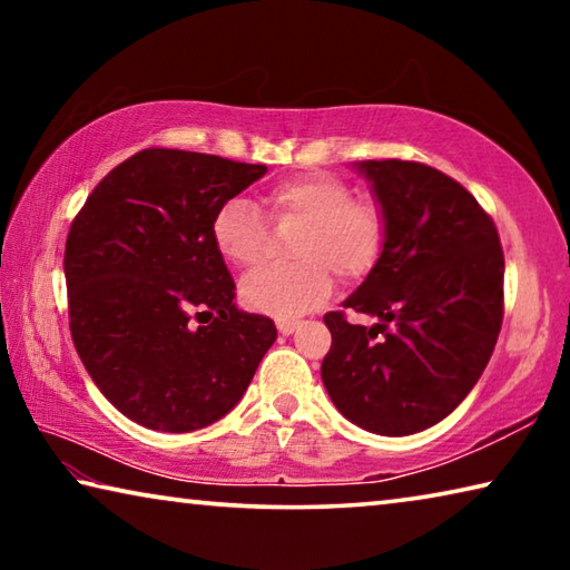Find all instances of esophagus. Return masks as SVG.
I'll return each mask as SVG.
<instances>
[{
  "mask_svg": "<svg viewBox=\"0 0 570 570\" xmlns=\"http://www.w3.org/2000/svg\"><path fill=\"white\" fill-rule=\"evenodd\" d=\"M296 324H298L296 320H278L276 322V330L286 336V334H292L296 330Z\"/></svg>",
  "mask_w": 570,
  "mask_h": 570,
  "instance_id": "34e87169",
  "label": "esophagus"
}]
</instances>
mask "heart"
<instances>
[{
  "mask_svg": "<svg viewBox=\"0 0 570 570\" xmlns=\"http://www.w3.org/2000/svg\"><path fill=\"white\" fill-rule=\"evenodd\" d=\"M276 220H298L292 266L256 268L240 282L244 304L262 314L292 320L322 304L336 274L344 282L366 276L380 262L387 218L372 198H354L344 180L312 173L276 183L266 193ZM210 236L236 266H256L266 254V220L250 198L234 196L218 206Z\"/></svg>",
  "mask_w": 570,
  "mask_h": 570,
  "instance_id": "b5f03b06",
  "label": "heart"
}]
</instances>
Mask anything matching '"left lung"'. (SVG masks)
Instances as JSON below:
<instances>
[{
	"mask_svg": "<svg viewBox=\"0 0 570 570\" xmlns=\"http://www.w3.org/2000/svg\"><path fill=\"white\" fill-rule=\"evenodd\" d=\"M387 218L380 262L330 312L322 380L346 420L374 435H414L475 387L503 324V248L493 218L445 173L412 160H362Z\"/></svg>",
	"mask_w": 570,
	"mask_h": 570,
	"instance_id": "obj_1",
	"label": "left lung"
}]
</instances>
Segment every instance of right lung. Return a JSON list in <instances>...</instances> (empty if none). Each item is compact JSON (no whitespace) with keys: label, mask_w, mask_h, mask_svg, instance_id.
I'll return each mask as SVG.
<instances>
[{"label":"right lung","mask_w":570,"mask_h":570,"mask_svg":"<svg viewBox=\"0 0 570 570\" xmlns=\"http://www.w3.org/2000/svg\"><path fill=\"white\" fill-rule=\"evenodd\" d=\"M266 173L206 153L148 148L105 176L65 244L70 332L115 410L190 432L244 397L276 342L268 316L240 312L210 236L224 200Z\"/></svg>","instance_id":"add662e5"}]
</instances>
